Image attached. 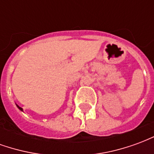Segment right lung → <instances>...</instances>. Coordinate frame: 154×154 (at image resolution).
<instances>
[{
  "label": "right lung",
  "instance_id": "1",
  "mask_svg": "<svg viewBox=\"0 0 154 154\" xmlns=\"http://www.w3.org/2000/svg\"><path fill=\"white\" fill-rule=\"evenodd\" d=\"M16 106H17V107H18V108H19V109H20V110H21V111H23V109H22L21 107H20V106H19L18 105H16Z\"/></svg>",
  "mask_w": 154,
  "mask_h": 154
}]
</instances>
